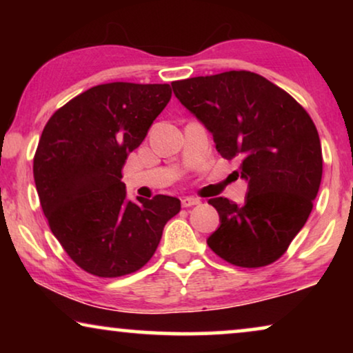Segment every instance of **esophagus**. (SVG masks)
Here are the masks:
<instances>
[{
	"mask_svg": "<svg viewBox=\"0 0 353 353\" xmlns=\"http://www.w3.org/2000/svg\"><path fill=\"white\" fill-rule=\"evenodd\" d=\"M197 204H201V201L196 199V197L186 196V197H183V199H181L183 207H192V205H197Z\"/></svg>",
	"mask_w": 353,
	"mask_h": 353,
	"instance_id": "34e87169",
	"label": "esophagus"
}]
</instances>
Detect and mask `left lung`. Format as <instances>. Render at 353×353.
<instances>
[{"label": "left lung", "mask_w": 353, "mask_h": 353, "mask_svg": "<svg viewBox=\"0 0 353 353\" xmlns=\"http://www.w3.org/2000/svg\"><path fill=\"white\" fill-rule=\"evenodd\" d=\"M172 88L212 133L220 156L238 159L248 180L244 205L226 197L209 201L220 226L207 244L236 267H267L305 225L320 190L315 123L291 94L249 70L178 80Z\"/></svg>", "instance_id": "1"}]
</instances>
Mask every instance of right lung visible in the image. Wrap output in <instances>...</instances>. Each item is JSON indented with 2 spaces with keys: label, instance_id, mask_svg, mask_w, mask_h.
I'll return each instance as SVG.
<instances>
[{
  "label": "right lung",
  "instance_id": "obj_1",
  "mask_svg": "<svg viewBox=\"0 0 353 353\" xmlns=\"http://www.w3.org/2000/svg\"><path fill=\"white\" fill-rule=\"evenodd\" d=\"M172 98L170 85L114 81L57 109L43 128L33 178L50 228L81 270L119 278L144 267L176 197L127 199L122 168Z\"/></svg>",
  "mask_w": 353,
  "mask_h": 353
}]
</instances>
